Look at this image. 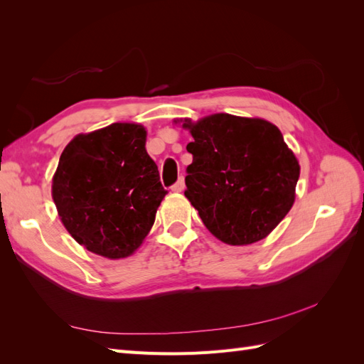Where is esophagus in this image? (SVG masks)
I'll use <instances>...</instances> for the list:
<instances>
[{"label": "esophagus", "instance_id": "obj_1", "mask_svg": "<svg viewBox=\"0 0 364 364\" xmlns=\"http://www.w3.org/2000/svg\"><path fill=\"white\" fill-rule=\"evenodd\" d=\"M183 188H185V179H183V176H182V178H179L178 182H176V183L171 186V190L176 191V193H181V191H183Z\"/></svg>", "mask_w": 364, "mask_h": 364}]
</instances>
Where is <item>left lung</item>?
<instances>
[{"label":"left lung","mask_w":364,"mask_h":364,"mask_svg":"<svg viewBox=\"0 0 364 364\" xmlns=\"http://www.w3.org/2000/svg\"><path fill=\"white\" fill-rule=\"evenodd\" d=\"M188 127L194 141L185 178L186 199L205 226L226 245L267 237L289 214L299 164L281 130L259 118L206 117Z\"/></svg>","instance_id":"1"}]
</instances>
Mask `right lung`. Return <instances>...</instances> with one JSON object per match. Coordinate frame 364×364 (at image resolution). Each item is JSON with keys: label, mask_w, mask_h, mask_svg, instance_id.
<instances>
[{"label": "right lung", "mask_w": 364, "mask_h": 364, "mask_svg": "<svg viewBox=\"0 0 364 364\" xmlns=\"http://www.w3.org/2000/svg\"><path fill=\"white\" fill-rule=\"evenodd\" d=\"M167 193L146 151L144 127L129 123L75 136L53 178L63 226L77 243L111 259L141 246Z\"/></svg>", "instance_id": "right-lung-1"}]
</instances>
